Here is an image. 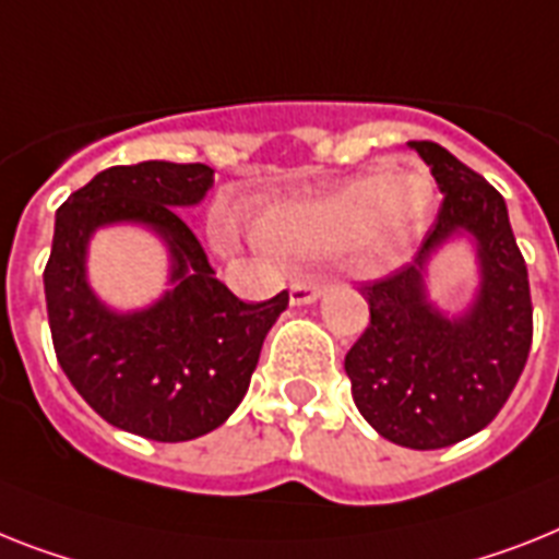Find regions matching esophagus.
I'll use <instances>...</instances> for the list:
<instances>
[{"label": "esophagus", "mask_w": 559, "mask_h": 559, "mask_svg": "<svg viewBox=\"0 0 559 559\" xmlns=\"http://www.w3.org/2000/svg\"><path fill=\"white\" fill-rule=\"evenodd\" d=\"M320 283H311V280H306V283H294L290 285V306H311V302L320 299Z\"/></svg>", "instance_id": "esophagus-1"}]
</instances>
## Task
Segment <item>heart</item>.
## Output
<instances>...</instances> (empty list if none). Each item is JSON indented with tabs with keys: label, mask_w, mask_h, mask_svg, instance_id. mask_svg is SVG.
Wrapping results in <instances>:
<instances>
[{
	"label": "heart",
	"mask_w": 559,
	"mask_h": 559,
	"mask_svg": "<svg viewBox=\"0 0 559 559\" xmlns=\"http://www.w3.org/2000/svg\"><path fill=\"white\" fill-rule=\"evenodd\" d=\"M435 205L426 170H371L311 200L280 202L260 216V237L290 260H313L368 239L396 246L423 225Z\"/></svg>",
	"instance_id": "b5f03b06"
}]
</instances>
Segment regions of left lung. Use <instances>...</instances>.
<instances>
[{
  "instance_id": "obj_1",
  "label": "left lung",
  "mask_w": 559,
  "mask_h": 559,
  "mask_svg": "<svg viewBox=\"0 0 559 559\" xmlns=\"http://www.w3.org/2000/svg\"><path fill=\"white\" fill-rule=\"evenodd\" d=\"M442 191L417 257L362 285L371 325L345 354L352 394L368 426L405 449H445L497 417L532 348V290L509 207L495 186L437 142H408ZM468 236L478 253V294L460 314L427 297V262Z\"/></svg>"
}]
</instances>
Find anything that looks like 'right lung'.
Returning a JSON list of instances; mask_svg holds the SVG:
<instances>
[{"mask_svg":"<svg viewBox=\"0 0 559 559\" xmlns=\"http://www.w3.org/2000/svg\"><path fill=\"white\" fill-rule=\"evenodd\" d=\"M214 186L202 163L114 165L57 211L45 302L64 377L110 426L156 442H186L237 412L262 343L288 290L242 302L216 280L179 207ZM105 224H140L169 248V290L140 312H117L86 280V246Z\"/></svg>","mask_w":559,"mask_h":559,"instance_id":"add662e5","label":"right lung"}]
</instances>
